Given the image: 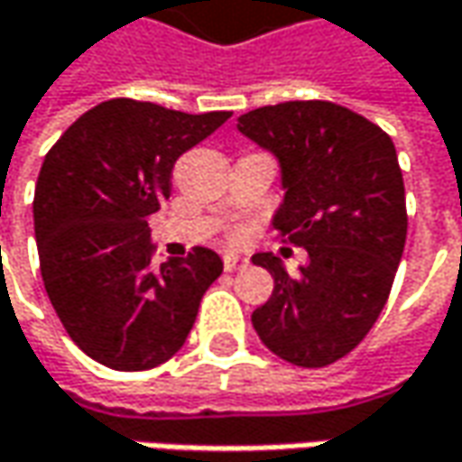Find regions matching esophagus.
Wrapping results in <instances>:
<instances>
[{"label": "esophagus", "instance_id": "1", "mask_svg": "<svg viewBox=\"0 0 462 462\" xmlns=\"http://www.w3.org/2000/svg\"><path fill=\"white\" fill-rule=\"evenodd\" d=\"M245 267H248V259L235 256V254H227V256H225V270H227V273H237V270H245Z\"/></svg>", "mask_w": 462, "mask_h": 462}]
</instances>
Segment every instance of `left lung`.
Here are the masks:
<instances>
[{
    "label": "left lung",
    "instance_id": "8db88e82",
    "mask_svg": "<svg viewBox=\"0 0 462 462\" xmlns=\"http://www.w3.org/2000/svg\"><path fill=\"white\" fill-rule=\"evenodd\" d=\"M237 129L280 161L285 198L273 225L310 259L288 273L273 254L274 291L254 315L262 344L291 365L325 367L370 333L407 237L404 182L392 137L355 110L293 100L248 110Z\"/></svg>",
    "mask_w": 462,
    "mask_h": 462
}]
</instances>
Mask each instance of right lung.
<instances>
[{
  "label": "right lung",
  "mask_w": 462,
  "mask_h": 462,
  "mask_svg": "<svg viewBox=\"0 0 462 462\" xmlns=\"http://www.w3.org/2000/svg\"><path fill=\"white\" fill-rule=\"evenodd\" d=\"M230 116L116 97L76 118L44 155L33 192L42 280L95 362L134 373L182 349L222 259L198 245L155 267L147 217L171 195L177 158Z\"/></svg>",
  "instance_id": "add662e5"
}]
</instances>
